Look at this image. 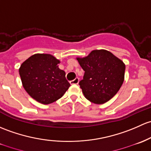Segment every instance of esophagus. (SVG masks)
Here are the masks:
<instances>
[{
    "instance_id": "1",
    "label": "esophagus",
    "mask_w": 151,
    "mask_h": 151,
    "mask_svg": "<svg viewBox=\"0 0 151 151\" xmlns=\"http://www.w3.org/2000/svg\"><path fill=\"white\" fill-rule=\"evenodd\" d=\"M79 83V78L78 77H76L74 80L71 81L70 84L71 85H77Z\"/></svg>"
}]
</instances>
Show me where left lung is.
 I'll return each instance as SVG.
<instances>
[{
    "mask_svg": "<svg viewBox=\"0 0 151 151\" xmlns=\"http://www.w3.org/2000/svg\"><path fill=\"white\" fill-rule=\"evenodd\" d=\"M77 60L85 71L80 88L85 98L96 104L111 99L124 80L125 64L106 50H92L88 55Z\"/></svg>",
    "mask_w": 151,
    "mask_h": 151,
    "instance_id": "left-lung-1",
    "label": "left lung"
}]
</instances>
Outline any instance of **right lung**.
<instances>
[{
	"label": "right lung",
	"mask_w": 151,
	"mask_h": 151,
	"mask_svg": "<svg viewBox=\"0 0 151 151\" xmlns=\"http://www.w3.org/2000/svg\"><path fill=\"white\" fill-rule=\"evenodd\" d=\"M58 63L60 61L53 55L36 53L24 61L19 69L24 90L40 104L55 102L70 86Z\"/></svg>",
	"instance_id": "1"
}]
</instances>
